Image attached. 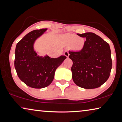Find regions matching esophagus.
<instances>
[{
    "label": "esophagus",
    "mask_w": 122,
    "mask_h": 122,
    "mask_svg": "<svg viewBox=\"0 0 122 122\" xmlns=\"http://www.w3.org/2000/svg\"><path fill=\"white\" fill-rule=\"evenodd\" d=\"M64 55L66 56L67 57H68L69 55H70V54H69V52L68 51H65L64 53Z\"/></svg>",
    "instance_id": "34e87169"
}]
</instances>
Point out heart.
Segmentation results:
<instances>
[{
  "label": "heart",
  "instance_id": "b5f03b06",
  "mask_svg": "<svg viewBox=\"0 0 122 122\" xmlns=\"http://www.w3.org/2000/svg\"><path fill=\"white\" fill-rule=\"evenodd\" d=\"M62 39L65 44L70 45L72 49L74 51H81L84 47V39L79 36L66 33L62 36Z\"/></svg>",
  "mask_w": 122,
  "mask_h": 122
}]
</instances>
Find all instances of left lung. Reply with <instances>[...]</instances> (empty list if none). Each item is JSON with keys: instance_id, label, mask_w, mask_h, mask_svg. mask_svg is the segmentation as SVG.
I'll return each instance as SVG.
<instances>
[{"instance_id": "1", "label": "left lung", "mask_w": 122, "mask_h": 122, "mask_svg": "<svg viewBox=\"0 0 122 122\" xmlns=\"http://www.w3.org/2000/svg\"><path fill=\"white\" fill-rule=\"evenodd\" d=\"M78 35L86 38V41L83 50L69 51V57L73 61V81L82 88H99L108 79L112 69L110 45L94 33Z\"/></svg>"}]
</instances>
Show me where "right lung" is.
Returning <instances> with one entry per match:
<instances>
[{
	"instance_id": "1",
	"label": "right lung",
	"mask_w": 122,
	"mask_h": 122,
	"mask_svg": "<svg viewBox=\"0 0 122 122\" xmlns=\"http://www.w3.org/2000/svg\"><path fill=\"white\" fill-rule=\"evenodd\" d=\"M46 30L41 29L28 33L16 46L14 65L18 77L33 88L49 86L53 81L56 70L66 59L65 55L51 58L47 55H38L34 48V43Z\"/></svg>"
}]
</instances>
